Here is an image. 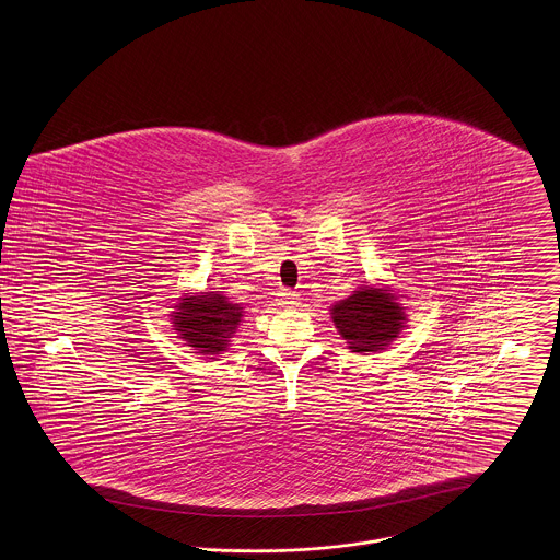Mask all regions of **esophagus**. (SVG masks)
<instances>
[{"instance_id": "34e87169", "label": "esophagus", "mask_w": 560, "mask_h": 560, "mask_svg": "<svg viewBox=\"0 0 560 560\" xmlns=\"http://www.w3.org/2000/svg\"><path fill=\"white\" fill-rule=\"evenodd\" d=\"M277 304L283 306V308H294V306L300 304V294L290 292V290H281V292L277 294Z\"/></svg>"}]
</instances>
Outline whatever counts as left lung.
I'll return each instance as SVG.
<instances>
[{
	"mask_svg": "<svg viewBox=\"0 0 560 560\" xmlns=\"http://www.w3.org/2000/svg\"><path fill=\"white\" fill-rule=\"evenodd\" d=\"M392 288L363 283L351 296L329 306L334 328L353 353H376L397 340L408 315Z\"/></svg>",
	"mask_w": 560,
	"mask_h": 560,
	"instance_id": "obj_1",
	"label": "left lung"
}]
</instances>
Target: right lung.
Instances as JSON below:
<instances>
[{"instance_id": "right-lung-1", "label": "right lung", "mask_w": 560, "mask_h": 560, "mask_svg": "<svg viewBox=\"0 0 560 560\" xmlns=\"http://www.w3.org/2000/svg\"><path fill=\"white\" fill-rule=\"evenodd\" d=\"M171 329L202 358L229 351L232 338L243 322V304L220 292H190L171 306Z\"/></svg>"}]
</instances>
